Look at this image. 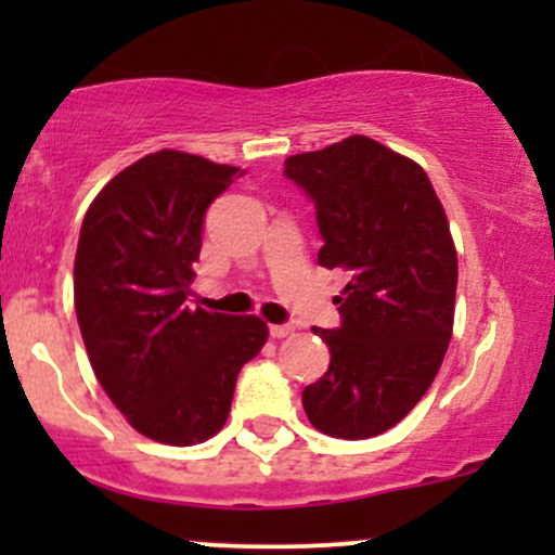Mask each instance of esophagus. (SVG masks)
Here are the masks:
<instances>
[{"instance_id":"esophagus-1","label":"esophagus","mask_w":555,"mask_h":555,"mask_svg":"<svg viewBox=\"0 0 555 555\" xmlns=\"http://www.w3.org/2000/svg\"><path fill=\"white\" fill-rule=\"evenodd\" d=\"M269 334L273 336V339H284V336L295 334V328H292L289 323H276V326H269Z\"/></svg>"}]
</instances>
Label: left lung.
Wrapping results in <instances>:
<instances>
[{"instance_id": "obj_1", "label": "left lung", "mask_w": 555, "mask_h": 555, "mask_svg": "<svg viewBox=\"0 0 555 555\" xmlns=\"http://www.w3.org/2000/svg\"><path fill=\"white\" fill-rule=\"evenodd\" d=\"M284 175L315 206L318 263L349 271L334 299L341 323L313 328L331 362L302 406L326 436H380L425 397L451 341L456 250L443 206L423 167L365 135L289 156Z\"/></svg>"}]
</instances>
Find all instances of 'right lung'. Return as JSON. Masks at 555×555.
<instances>
[{
  "mask_svg": "<svg viewBox=\"0 0 555 555\" xmlns=\"http://www.w3.org/2000/svg\"><path fill=\"white\" fill-rule=\"evenodd\" d=\"M245 171L156 151L95 195L75 253V313L95 378L158 443L193 446L227 423L234 384L269 328L190 308L208 206Z\"/></svg>",
  "mask_w": 555,
  "mask_h": 555,
  "instance_id": "right-lung-1",
  "label": "right lung"
}]
</instances>
